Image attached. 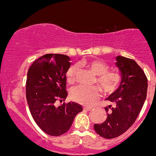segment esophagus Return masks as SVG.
<instances>
[{"mask_svg": "<svg viewBox=\"0 0 156 156\" xmlns=\"http://www.w3.org/2000/svg\"><path fill=\"white\" fill-rule=\"evenodd\" d=\"M92 108H93V107H90V106H87V107H83V110H91Z\"/></svg>", "mask_w": 156, "mask_h": 156, "instance_id": "esophagus-1", "label": "esophagus"}]
</instances>
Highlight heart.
<instances>
[{
	"mask_svg": "<svg viewBox=\"0 0 156 156\" xmlns=\"http://www.w3.org/2000/svg\"><path fill=\"white\" fill-rule=\"evenodd\" d=\"M85 66L89 68L97 75L96 82L101 86L104 93L110 94L113 93L120 84L122 77L119 73L113 71H108L110 67L101 60H92L84 63ZM78 66L74 65L67 71L66 77L69 83H73L76 80ZM101 94V89L97 86L87 87L79 85L71 89L69 96L72 100L84 105L94 104Z\"/></svg>",
	"mask_w": 156,
	"mask_h": 156,
	"instance_id": "1",
	"label": "heart"
}]
</instances>
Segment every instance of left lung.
<instances>
[{
	"instance_id": "1",
	"label": "left lung",
	"mask_w": 156,
	"mask_h": 156,
	"mask_svg": "<svg viewBox=\"0 0 156 156\" xmlns=\"http://www.w3.org/2000/svg\"><path fill=\"white\" fill-rule=\"evenodd\" d=\"M116 61L122 81L116 91L105 99L115 103V107H105L106 120L94 125L97 134L105 139L120 136L134 124L147 94V78L138 64L134 60L119 55L116 57Z\"/></svg>"
}]
</instances>
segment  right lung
Masks as SVG:
<instances>
[{
  "mask_svg": "<svg viewBox=\"0 0 156 156\" xmlns=\"http://www.w3.org/2000/svg\"><path fill=\"white\" fill-rule=\"evenodd\" d=\"M69 56L46 54L36 60L29 68L26 97L35 122L47 134L60 136L71 127L82 107L78 103L56 101L67 98V71L71 65Z\"/></svg>",
  "mask_w": 156,
  "mask_h": 156,
  "instance_id": "add662e5",
  "label": "right lung"
}]
</instances>
